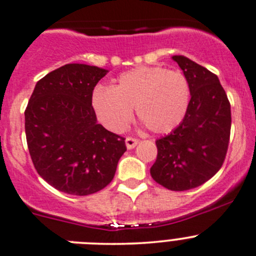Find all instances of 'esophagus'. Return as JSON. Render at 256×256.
<instances>
[{
    "label": "esophagus",
    "mask_w": 256,
    "mask_h": 256,
    "mask_svg": "<svg viewBox=\"0 0 256 256\" xmlns=\"http://www.w3.org/2000/svg\"><path fill=\"white\" fill-rule=\"evenodd\" d=\"M125 144H126V147H128V150H132L137 146V144H138V140L134 138V137H126Z\"/></svg>",
    "instance_id": "esophagus-1"
}]
</instances>
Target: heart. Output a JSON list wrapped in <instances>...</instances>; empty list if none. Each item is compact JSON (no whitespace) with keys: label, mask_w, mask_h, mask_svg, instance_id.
Here are the masks:
<instances>
[{"label":"heart","mask_w":256,"mask_h":256,"mask_svg":"<svg viewBox=\"0 0 256 256\" xmlns=\"http://www.w3.org/2000/svg\"><path fill=\"white\" fill-rule=\"evenodd\" d=\"M190 86L179 71L164 67H137L118 77L115 87L99 86L92 103L96 115L109 130L121 132L134 115L154 134H166L176 128L188 112Z\"/></svg>","instance_id":"b5f03b06"}]
</instances>
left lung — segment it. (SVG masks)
Instances as JSON below:
<instances>
[{
  "label": "left lung",
  "mask_w": 256,
  "mask_h": 256,
  "mask_svg": "<svg viewBox=\"0 0 256 256\" xmlns=\"http://www.w3.org/2000/svg\"><path fill=\"white\" fill-rule=\"evenodd\" d=\"M173 60L184 72L192 98L185 118L169 135L157 140L150 166L153 180L173 192L198 188L220 170L230 136V104L218 77L182 55Z\"/></svg>",
  "instance_id": "left-lung-1"
}]
</instances>
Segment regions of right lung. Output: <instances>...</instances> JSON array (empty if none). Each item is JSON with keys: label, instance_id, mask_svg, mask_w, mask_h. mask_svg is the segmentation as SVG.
I'll return each instance as SVG.
<instances>
[{"label": "right lung", "instance_id": "add662e5", "mask_svg": "<svg viewBox=\"0 0 256 256\" xmlns=\"http://www.w3.org/2000/svg\"><path fill=\"white\" fill-rule=\"evenodd\" d=\"M106 70L67 64L38 80L26 112V136L38 174L55 189L86 196L112 180L125 138L96 122L93 90Z\"/></svg>", "mask_w": 256, "mask_h": 256}]
</instances>
